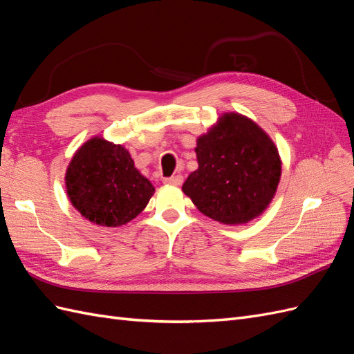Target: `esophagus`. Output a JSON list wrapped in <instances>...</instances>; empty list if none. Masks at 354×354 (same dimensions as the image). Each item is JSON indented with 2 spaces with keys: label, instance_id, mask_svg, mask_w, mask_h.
Wrapping results in <instances>:
<instances>
[{
  "label": "esophagus",
  "instance_id": "obj_1",
  "mask_svg": "<svg viewBox=\"0 0 354 354\" xmlns=\"http://www.w3.org/2000/svg\"><path fill=\"white\" fill-rule=\"evenodd\" d=\"M167 185H173V186H180L181 183H183V177L181 176H173V177H168L164 180Z\"/></svg>",
  "mask_w": 354,
  "mask_h": 354
}]
</instances>
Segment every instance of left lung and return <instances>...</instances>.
<instances>
[{"instance_id": "obj_1", "label": "left lung", "mask_w": 354, "mask_h": 354, "mask_svg": "<svg viewBox=\"0 0 354 354\" xmlns=\"http://www.w3.org/2000/svg\"><path fill=\"white\" fill-rule=\"evenodd\" d=\"M198 169L181 190L207 217L223 224H245L270 205L282 174V160L260 125L227 112L198 137Z\"/></svg>"}]
</instances>
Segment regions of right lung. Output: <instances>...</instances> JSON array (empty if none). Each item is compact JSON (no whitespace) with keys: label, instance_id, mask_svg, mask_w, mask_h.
Here are the masks:
<instances>
[{"label":"right lung","instance_id":"add662e5","mask_svg":"<svg viewBox=\"0 0 354 354\" xmlns=\"http://www.w3.org/2000/svg\"><path fill=\"white\" fill-rule=\"evenodd\" d=\"M65 183L75 209L103 227L130 223L155 194L153 185L134 167L130 152L100 136L73 153Z\"/></svg>","mask_w":354,"mask_h":354}]
</instances>
